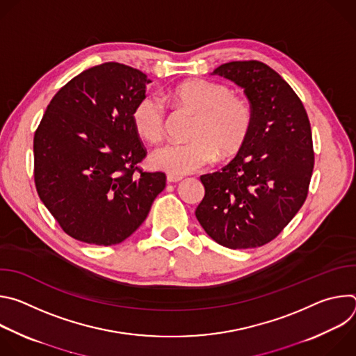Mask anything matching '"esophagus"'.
<instances>
[{"instance_id": "obj_1", "label": "esophagus", "mask_w": 356, "mask_h": 356, "mask_svg": "<svg viewBox=\"0 0 356 356\" xmlns=\"http://www.w3.org/2000/svg\"><path fill=\"white\" fill-rule=\"evenodd\" d=\"M183 177L181 176H176V175H168V181L169 183H177L180 181Z\"/></svg>"}]
</instances>
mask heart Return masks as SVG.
I'll list each match as a JSON object with an SVG mask.
<instances>
[{"label":"heart","instance_id":"1","mask_svg":"<svg viewBox=\"0 0 356 356\" xmlns=\"http://www.w3.org/2000/svg\"><path fill=\"white\" fill-rule=\"evenodd\" d=\"M170 98L197 114L190 140L168 142L152 152L150 163L170 175L181 176L211 163L217 154L229 158L241 150L252 128V108L231 88L209 80H187L170 91ZM132 122L147 142L165 134L166 107L155 95H143L132 111Z\"/></svg>","mask_w":356,"mask_h":356}]
</instances>
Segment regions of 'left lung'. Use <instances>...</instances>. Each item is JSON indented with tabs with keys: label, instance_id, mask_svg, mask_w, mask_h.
I'll return each mask as SVG.
<instances>
[{
	"label": "left lung",
	"instance_id": "8db88e82",
	"mask_svg": "<svg viewBox=\"0 0 356 356\" xmlns=\"http://www.w3.org/2000/svg\"><path fill=\"white\" fill-rule=\"evenodd\" d=\"M211 74L243 88L252 128L221 172L200 177L206 194L195 217L222 246H262L283 231L307 198L314 168L310 121L293 88L262 62H229Z\"/></svg>",
	"mask_w": 356,
	"mask_h": 356
}]
</instances>
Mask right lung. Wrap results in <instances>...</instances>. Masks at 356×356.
I'll list each match as a JSON object with an SVG mask.
<instances>
[{
  "label": "right lung",
  "mask_w": 356,
  "mask_h": 356,
  "mask_svg": "<svg viewBox=\"0 0 356 356\" xmlns=\"http://www.w3.org/2000/svg\"><path fill=\"white\" fill-rule=\"evenodd\" d=\"M150 80L107 62L81 72L50 101L33 136L39 198L72 238L117 245L132 235L166 186L138 168L146 149L132 111Z\"/></svg>",
  "instance_id": "add662e5"
}]
</instances>
